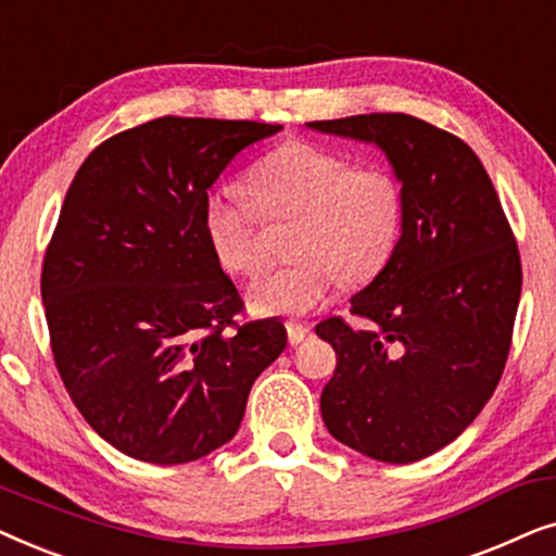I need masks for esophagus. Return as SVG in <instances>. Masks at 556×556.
<instances>
[{
    "label": "esophagus",
    "instance_id": "obj_1",
    "mask_svg": "<svg viewBox=\"0 0 556 556\" xmlns=\"http://www.w3.org/2000/svg\"><path fill=\"white\" fill-rule=\"evenodd\" d=\"M286 329H288V341H291L293 346H299L306 339H311V326L303 321H288Z\"/></svg>",
    "mask_w": 556,
    "mask_h": 556
}]
</instances>
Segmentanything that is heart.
<instances>
[{
  "instance_id": "heart-1",
  "label": "heart",
  "mask_w": 556,
  "mask_h": 556,
  "mask_svg": "<svg viewBox=\"0 0 556 556\" xmlns=\"http://www.w3.org/2000/svg\"><path fill=\"white\" fill-rule=\"evenodd\" d=\"M245 192L217 189L204 200L202 227L230 276H253L265 261L263 219L293 223L286 268L250 286L261 314L301 316L346 286L375 280L397 253L405 227V187L382 164H356L311 141H286L250 166Z\"/></svg>"
}]
</instances>
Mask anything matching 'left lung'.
<instances>
[{
  "label": "left lung",
  "mask_w": 556,
  "mask_h": 556,
  "mask_svg": "<svg viewBox=\"0 0 556 556\" xmlns=\"http://www.w3.org/2000/svg\"><path fill=\"white\" fill-rule=\"evenodd\" d=\"M377 143L405 187L397 253L341 316L316 324L337 352L321 392L339 443L382 463H415L453 443L504 375L521 295L514 230L481 159L458 136L407 116L311 121Z\"/></svg>",
  "instance_id": "obj_1"
}]
</instances>
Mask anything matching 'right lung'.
<instances>
[{
    "label": "right lung",
    "instance_id": "add662e5",
    "mask_svg": "<svg viewBox=\"0 0 556 556\" xmlns=\"http://www.w3.org/2000/svg\"><path fill=\"white\" fill-rule=\"evenodd\" d=\"M278 124L162 116L75 174L42 261L67 394L116 451L177 466L230 443L250 387L286 349L276 318L238 324V288L202 227L207 189Z\"/></svg>",
    "mask_w": 556,
    "mask_h": 556
}]
</instances>
